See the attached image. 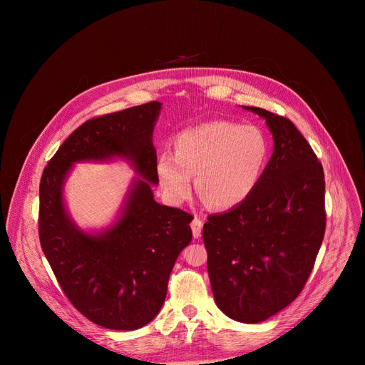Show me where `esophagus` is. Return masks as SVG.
<instances>
[{
    "label": "esophagus",
    "mask_w": 365,
    "mask_h": 365,
    "mask_svg": "<svg viewBox=\"0 0 365 365\" xmlns=\"http://www.w3.org/2000/svg\"><path fill=\"white\" fill-rule=\"evenodd\" d=\"M190 227H192V234H193V237H195V238L200 237V231H202V227H203V221H202L199 217H195V218H193Z\"/></svg>",
    "instance_id": "1"
}]
</instances>
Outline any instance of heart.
<instances>
[{
	"label": "heart",
	"mask_w": 365,
	"mask_h": 365,
	"mask_svg": "<svg viewBox=\"0 0 365 365\" xmlns=\"http://www.w3.org/2000/svg\"><path fill=\"white\" fill-rule=\"evenodd\" d=\"M175 153L163 151L158 160L162 189L172 203L196 190L215 210H230L255 189L267 160V140L254 125L212 121L186 128L175 140Z\"/></svg>",
	"instance_id": "1"
}]
</instances>
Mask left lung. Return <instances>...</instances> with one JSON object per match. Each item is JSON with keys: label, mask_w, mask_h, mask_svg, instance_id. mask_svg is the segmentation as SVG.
Instances as JSON below:
<instances>
[{"label": "left lung", "mask_w": 365, "mask_h": 365, "mask_svg": "<svg viewBox=\"0 0 365 365\" xmlns=\"http://www.w3.org/2000/svg\"><path fill=\"white\" fill-rule=\"evenodd\" d=\"M273 133L272 158L252 193L203 225L207 274L218 307L244 324L269 319L304 287L325 227V176L306 138L282 115L257 107Z\"/></svg>", "instance_id": "8db88e82"}]
</instances>
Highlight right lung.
<instances>
[{
	"label": "right lung",
	"instance_id": "1",
	"mask_svg": "<svg viewBox=\"0 0 365 365\" xmlns=\"http://www.w3.org/2000/svg\"><path fill=\"white\" fill-rule=\"evenodd\" d=\"M162 103L151 101L95 117L59 147L40 179L38 238L69 302L93 324L134 331L159 314L180 251L190 242L193 217L154 200L158 154L151 141ZM118 155L143 178L133 182L122 218L107 232H81L67 217L63 183L71 165Z\"/></svg>",
	"mask_w": 365,
	"mask_h": 365
}]
</instances>
